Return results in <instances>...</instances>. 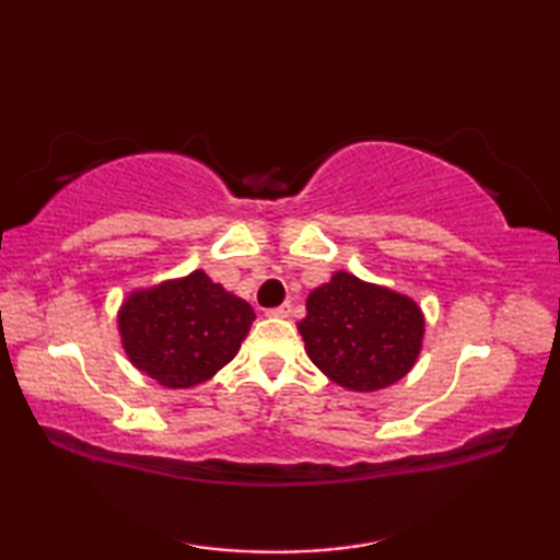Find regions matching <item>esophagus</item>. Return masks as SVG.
Listing matches in <instances>:
<instances>
[{"label": "esophagus", "instance_id": "34e87169", "mask_svg": "<svg viewBox=\"0 0 560 560\" xmlns=\"http://www.w3.org/2000/svg\"><path fill=\"white\" fill-rule=\"evenodd\" d=\"M269 317H289L291 315V303H281L279 307H271V311H267Z\"/></svg>", "mask_w": 560, "mask_h": 560}]
</instances>
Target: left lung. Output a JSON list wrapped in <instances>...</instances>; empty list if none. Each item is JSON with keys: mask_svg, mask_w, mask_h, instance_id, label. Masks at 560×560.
I'll list each match as a JSON object with an SVG mask.
<instances>
[{"mask_svg": "<svg viewBox=\"0 0 560 560\" xmlns=\"http://www.w3.org/2000/svg\"><path fill=\"white\" fill-rule=\"evenodd\" d=\"M299 323L311 361L331 383L377 392L407 375L421 353L425 319L409 295L335 271L305 301Z\"/></svg>", "mask_w": 560, "mask_h": 560, "instance_id": "obj_1", "label": "left lung"}]
</instances>
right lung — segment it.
<instances>
[{"instance_id":"obj_1","label":"right lung","mask_w":560,"mask_h":560,"mask_svg":"<svg viewBox=\"0 0 560 560\" xmlns=\"http://www.w3.org/2000/svg\"><path fill=\"white\" fill-rule=\"evenodd\" d=\"M255 311L207 271L132 291L117 313L127 359L171 389L207 383L241 349Z\"/></svg>"}]
</instances>
